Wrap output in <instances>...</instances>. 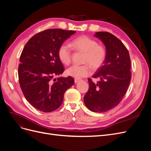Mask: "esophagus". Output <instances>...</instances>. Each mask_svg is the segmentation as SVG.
I'll return each instance as SVG.
<instances>
[{"mask_svg": "<svg viewBox=\"0 0 151 151\" xmlns=\"http://www.w3.org/2000/svg\"><path fill=\"white\" fill-rule=\"evenodd\" d=\"M81 80L80 79H74V82H75V83H78V82H79Z\"/></svg>", "mask_w": 151, "mask_h": 151, "instance_id": "obj_1", "label": "esophagus"}]
</instances>
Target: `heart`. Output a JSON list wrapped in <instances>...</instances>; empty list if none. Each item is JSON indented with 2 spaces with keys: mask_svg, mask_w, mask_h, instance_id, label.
I'll return each instance as SVG.
<instances>
[{
  "mask_svg": "<svg viewBox=\"0 0 151 151\" xmlns=\"http://www.w3.org/2000/svg\"><path fill=\"white\" fill-rule=\"evenodd\" d=\"M72 47L76 51L84 53L83 65H72L67 68V76L75 79H81L91 74V67L97 70L104 63L106 57V49L98 45L96 41L87 36H79L71 42ZM58 57L60 61L66 65L71 62L70 48L66 43L62 44L58 50Z\"/></svg>",
  "mask_w": 151,
  "mask_h": 151,
  "instance_id": "1",
  "label": "heart"
}]
</instances>
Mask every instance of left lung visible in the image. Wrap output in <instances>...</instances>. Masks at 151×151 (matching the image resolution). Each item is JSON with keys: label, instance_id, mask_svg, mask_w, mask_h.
<instances>
[{"label": "left lung", "instance_id": "obj_1", "mask_svg": "<svg viewBox=\"0 0 151 151\" xmlns=\"http://www.w3.org/2000/svg\"><path fill=\"white\" fill-rule=\"evenodd\" d=\"M95 37L104 45L106 57L93 77L88 79L89 88L84 97L85 105L93 112L103 113L115 108L125 94L131 79L129 53L121 41L108 32H96Z\"/></svg>", "mask_w": 151, "mask_h": 151}]
</instances>
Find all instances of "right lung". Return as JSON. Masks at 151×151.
<instances>
[{"label":"right lung","instance_id":"add662e5","mask_svg":"<svg viewBox=\"0 0 151 151\" xmlns=\"http://www.w3.org/2000/svg\"><path fill=\"white\" fill-rule=\"evenodd\" d=\"M75 31L50 29L30 38L20 57L18 76L25 98L39 111L48 113L60 106L65 91L74 84L72 77H59L64 71L58 50Z\"/></svg>","mask_w":151,"mask_h":151}]
</instances>
